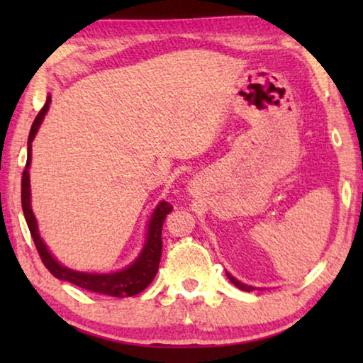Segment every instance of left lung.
I'll return each mask as SVG.
<instances>
[{
	"instance_id": "8db88e82",
	"label": "left lung",
	"mask_w": 363,
	"mask_h": 363,
	"mask_svg": "<svg viewBox=\"0 0 363 363\" xmlns=\"http://www.w3.org/2000/svg\"><path fill=\"white\" fill-rule=\"evenodd\" d=\"M226 276L230 277V281L233 282V284H235V286L238 287V289H241V291H247V292L255 289V287H251V286H246V284H242V282H240V281H238V279H235V277H233L231 274H228V272H226Z\"/></svg>"
}]
</instances>
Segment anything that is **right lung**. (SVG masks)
Returning <instances> with one entry per match:
<instances>
[{"mask_svg": "<svg viewBox=\"0 0 363 363\" xmlns=\"http://www.w3.org/2000/svg\"><path fill=\"white\" fill-rule=\"evenodd\" d=\"M49 102H51V97H48L46 104H44L41 111L34 118L31 130H29L28 137V162L26 167L23 170V180H21V205H23V213L24 218H26L29 233H31L34 245H36V250L41 256V261L44 266L48 267L49 272L52 276H56L57 279L69 281L72 284H76L82 289L99 292V294L106 296H113V297H130L135 296L138 292H142L145 287L153 281V277L157 276L158 264H160L162 257V228L163 221L168 213L173 210L170 203L162 201L160 205L157 206V210L153 211V216L150 220V225H148V233H147V242L143 251L138 256V259L133 262L132 266L125 267L123 271L112 272V274H87V272H77L72 269H67L59 264V262L54 259V257L49 255L48 247L44 246L38 233V225L36 218L33 215L31 210V201H29V196H31V191H29V163H31V142L34 135H36L39 125H41L44 116H46Z\"/></svg>", "mask_w": 363, "mask_h": 363, "instance_id": "obj_1", "label": "right lung"}]
</instances>
